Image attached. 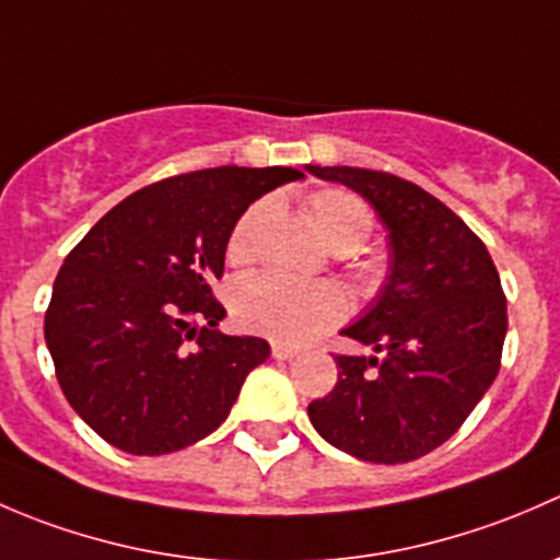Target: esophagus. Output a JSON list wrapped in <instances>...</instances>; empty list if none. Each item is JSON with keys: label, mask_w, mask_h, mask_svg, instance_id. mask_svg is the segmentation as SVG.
Segmentation results:
<instances>
[{"label": "esophagus", "mask_w": 560, "mask_h": 560, "mask_svg": "<svg viewBox=\"0 0 560 560\" xmlns=\"http://www.w3.org/2000/svg\"><path fill=\"white\" fill-rule=\"evenodd\" d=\"M298 352H301V349L290 347V343H281V341H276L273 347H270V354H273L276 360H292Z\"/></svg>", "instance_id": "34e87169"}]
</instances>
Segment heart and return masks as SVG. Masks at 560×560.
Segmentation results:
<instances>
[{
    "mask_svg": "<svg viewBox=\"0 0 560 560\" xmlns=\"http://www.w3.org/2000/svg\"><path fill=\"white\" fill-rule=\"evenodd\" d=\"M276 202L259 197L235 219L228 238V259L248 265L259 252ZM316 228L338 252L363 246L374 228V213L349 189H319L308 197ZM233 314L248 332L284 343H303L338 325L347 314V295L332 281H295L279 273H254L233 290Z\"/></svg>",
    "mask_w": 560,
    "mask_h": 560,
    "instance_id": "obj_1",
    "label": "heart"
}]
</instances>
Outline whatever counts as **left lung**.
<instances>
[{
    "label": "left lung",
    "instance_id": "1",
    "mask_svg": "<svg viewBox=\"0 0 560 560\" xmlns=\"http://www.w3.org/2000/svg\"><path fill=\"white\" fill-rule=\"evenodd\" d=\"M352 186L389 230V284L341 332L385 358L336 354L338 382L308 404L325 442L371 463H409L447 442L501 369L506 295L479 235L422 186L385 171L316 167Z\"/></svg>",
    "mask_w": 560,
    "mask_h": 560
}]
</instances>
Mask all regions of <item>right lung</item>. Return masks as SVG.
Returning a JSON list of instances; mask_svg holds the SVG:
<instances>
[{"label": "right lung", "instance_id": "1", "mask_svg": "<svg viewBox=\"0 0 560 560\" xmlns=\"http://www.w3.org/2000/svg\"><path fill=\"white\" fill-rule=\"evenodd\" d=\"M295 167H208L132 191L67 254L45 343L72 409L113 447L165 455L228 420L262 338L217 330L230 230Z\"/></svg>", "mask_w": 560, "mask_h": 560}]
</instances>
